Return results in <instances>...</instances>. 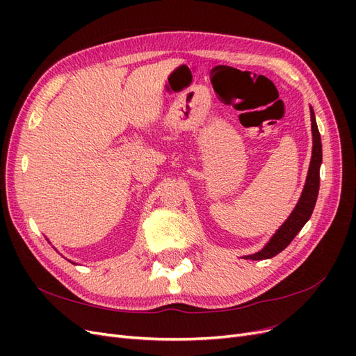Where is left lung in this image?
Listing matches in <instances>:
<instances>
[{"mask_svg": "<svg viewBox=\"0 0 356 356\" xmlns=\"http://www.w3.org/2000/svg\"><path fill=\"white\" fill-rule=\"evenodd\" d=\"M310 120H312V135H314V148H312V160L307 172L306 186L301 193V197L297 203L294 211L291 212L288 220L281 225L273 238L270 239L260 252H255L252 255H246V260H266V258H272L282 252L285 248L293 242L297 233L303 229V225L309 221L312 212H314L315 203L319 193V168L322 163V144H321V135L318 131L316 118L314 110L310 108Z\"/></svg>", "mask_w": 356, "mask_h": 356, "instance_id": "8db88e82", "label": "left lung"}]
</instances>
